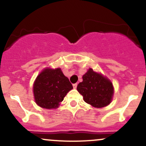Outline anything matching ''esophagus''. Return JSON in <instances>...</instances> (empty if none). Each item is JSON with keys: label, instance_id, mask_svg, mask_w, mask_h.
<instances>
[{"label": "esophagus", "instance_id": "esophagus-1", "mask_svg": "<svg viewBox=\"0 0 146 146\" xmlns=\"http://www.w3.org/2000/svg\"><path fill=\"white\" fill-rule=\"evenodd\" d=\"M77 86H78V84H73V88H77Z\"/></svg>", "mask_w": 146, "mask_h": 146}]
</instances>
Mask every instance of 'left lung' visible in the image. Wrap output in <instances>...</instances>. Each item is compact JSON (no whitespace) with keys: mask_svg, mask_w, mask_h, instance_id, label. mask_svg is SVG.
Segmentation results:
<instances>
[{"mask_svg":"<svg viewBox=\"0 0 146 146\" xmlns=\"http://www.w3.org/2000/svg\"><path fill=\"white\" fill-rule=\"evenodd\" d=\"M82 78L83 81L79 83L77 90L82 95L85 102L96 108L109 104L114 91L110 80L92 68L83 75Z\"/></svg>","mask_w":146,"mask_h":146,"instance_id":"1","label":"left lung"}]
</instances>
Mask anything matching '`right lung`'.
I'll use <instances>...</instances> for the list:
<instances>
[{
    "mask_svg": "<svg viewBox=\"0 0 146 146\" xmlns=\"http://www.w3.org/2000/svg\"><path fill=\"white\" fill-rule=\"evenodd\" d=\"M71 89V83L60 68H46L37 77L33 84L35 101L42 108H56Z\"/></svg>",
    "mask_w": 146,
    "mask_h": 146,
    "instance_id": "1",
    "label": "right lung"
}]
</instances>
